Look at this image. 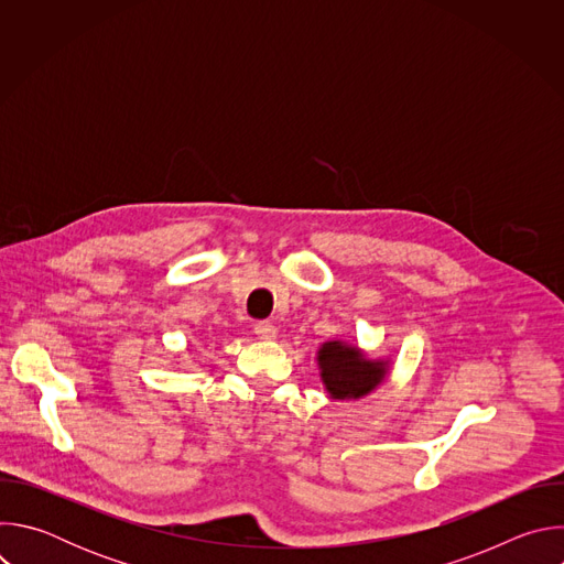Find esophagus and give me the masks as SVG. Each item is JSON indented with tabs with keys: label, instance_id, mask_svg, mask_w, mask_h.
<instances>
[{
	"label": "esophagus",
	"instance_id": "obj_1",
	"mask_svg": "<svg viewBox=\"0 0 564 564\" xmlns=\"http://www.w3.org/2000/svg\"><path fill=\"white\" fill-rule=\"evenodd\" d=\"M254 333L259 335V339H265V341L276 339V326L270 324V321H257Z\"/></svg>",
	"mask_w": 564,
	"mask_h": 564
}]
</instances>
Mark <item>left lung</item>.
Listing matches in <instances>:
<instances>
[{
  "instance_id": "1",
  "label": "left lung",
  "mask_w": 564,
  "mask_h": 564,
  "mask_svg": "<svg viewBox=\"0 0 564 564\" xmlns=\"http://www.w3.org/2000/svg\"><path fill=\"white\" fill-rule=\"evenodd\" d=\"M321 381L333 399H359L372 392L388 375V361L368 359L357 346L326 341L316 352Z\"/></svg>"
}]
</instances>
